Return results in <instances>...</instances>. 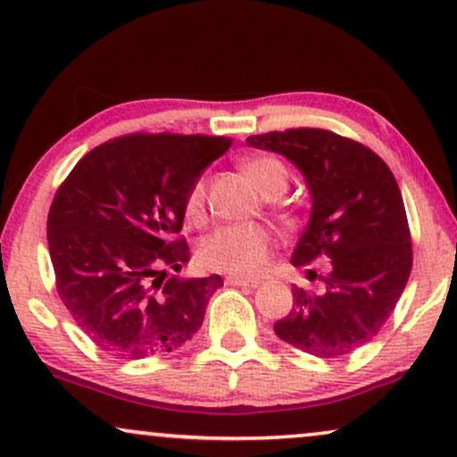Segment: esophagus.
<instances>
[{
	"label": "esophagus",
	"instance_id": "esophagus-1",
	"mask_svg": "<svg viewBox=\"0 0 457 457\" xmlns=\"http://www.w3.org/2000/svg\"><path fill=\"white\" fill-rule=\"evenodd\" d=\"M227 285L230 287H258L260 280L255 278H243V277H227Z\"/></svg>",
	"mask_w": 457,
	"mask_h": 457
}]
</instances>
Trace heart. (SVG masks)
<instances>
[{
    "label": "heart",
    "mask_w": 457,
    "mask_h": 457,
    "mask_svg": "<svg viewBox=\"0 0 457 457\" xmlns=\"http://www.w3.org/2000/svg\"><path fill=\"white\" fill-rule=\"evenodd\" d=\"M241 170L264 197H277L289 185V170L272 155H252L241 162ZM205 187L197 180L187 195V214L202 216ZM272 258V237L260 224H224L204 237L197 247L199 264L208 270L235 274V277H258L266 270Z\"/></svg>",
    "instance_id": "b5f03b06"
}]
</instances>
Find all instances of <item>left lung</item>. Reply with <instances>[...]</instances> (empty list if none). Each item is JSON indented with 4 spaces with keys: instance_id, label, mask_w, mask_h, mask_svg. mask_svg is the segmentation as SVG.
<instances>
[{
    "instance_id": "left-lung-1",
    "label": "left lung",
    "mask_w": 457,
    "mask_h": 457,
    "mask_svg": "<svg viewBox=\"0 0 457 457\" xmlns=\"http://www.w3.org/2000/svg\"><path fill=\"white\" fill-rule=\"evenodd\" d=\"M247 145L285 155L310 189V220L291 264L330 260L322 291L293 287V308L274 333L316 358L355 352L377 337L410 278V227L395 177L372 149L322 129L272 130L247 137Z\"/></svg>"
}]
</instances>
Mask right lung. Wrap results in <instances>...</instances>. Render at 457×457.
Returning a JSON list of instances; mask_svg holds the SVG:
<instances>
[{
    "label": "right lung",
    "mask_w": 457,
    "mask_h": 457,
    "mask_svg": "<svg viewBox=\"0 0 457 457\" xmlns=\"http://www.w3.org/2000/svg\"><path fill=\"white\" fill-rule=\"evenodd\" d=\"M228 137L127 135L91 149L55 193L47 243L60 299L112 355L172 352L202 327L218 274L166 278L189 262L187 195Z\"/></svg>",
    "instance_id": "add662e5"
}]
</instances>
